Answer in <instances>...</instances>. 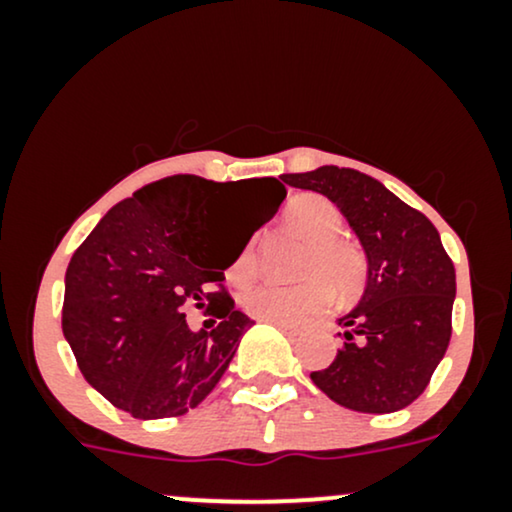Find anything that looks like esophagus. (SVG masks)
<instances>
[{"instance_id":"1","label":"esophagus","mask_w":512,"mask_h":512,"mask_svg":"<svg viewBox=\"0 0 512 512\" xmlns=\"http://www.w3.org/2000/svg\"><path fill=\"white\" fill-rule=\"evenodd\" d=\"M274 327H279L281 332H286V334H291V337H296V334H301V330H298V327H293V325H286V322H272Z\"/></svg>"}]
</instances>
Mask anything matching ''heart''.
<instances>
[{"label": "heart", "mask_w": 512, "mask_h": 512, "mask_svg": "<svg viewBox=\"0 0 512 512\" xmlns=\"http://www.w3.org/2000/svg\"><path fill=\"white\" fill-rule=\"evenodd\" d=\"M284 221L308 243L301 264V274L308 279L298 284L262 281L250 286L240 293L245 313L267 322H301L303 317L325 310L332 291L342 298L361 293L368 279V260L356 245L342 238L344 214L337 204L313 192L298 195L286 204ZM255 269V238H250L228 267V276L236 284H245L255 276Z\"/></svg>", "instance_id": "heart-1"}]
</instances>
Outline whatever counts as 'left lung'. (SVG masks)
Returning <instances> with one entry per match:
<instances>
[{"label":"left lung","mask_w":512,"mask_h":512,"mask_svg":"<svg viewBox=\"0 0 512 512\" xmlns=\"http://www.w3.org/2000/svg\"><path fill=\"white\" fill-rule=\"evenodd\" d=\"M281 180L337 204L368 260L361 301L339 317L344 346L310 378L332 402L363 414L409 407L428 387L452 334L455 267L436 226L354 168L322 166Z\"/></svg>","instance_id":"obj_1"}]
</instances>
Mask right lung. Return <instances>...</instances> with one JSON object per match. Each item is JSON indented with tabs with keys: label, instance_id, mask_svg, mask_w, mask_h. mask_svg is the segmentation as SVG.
I'll return each mask as SVG.
<instances>
[{
	"label": "right lung",
	"instance_id": "obj_1",
	"mask_svg": "<svg viewBox=\"0 0 512 512\" xmlns=\"http://www.w3.org/2000/svg\"><path fill=\"white\" fill-rule=\"evenodd\" d=\"M267 216L214 252L221 197L236 182L173 175L115 204L74 252L64 276L62 332L86 383L134 419L187 414L214 390L252 320L223 291L252 233L284 202L276 178ZM208 305L190 331L184 308Z\"/></svg>",
	"mask_w": 512,
	"mask_h": 512
}]
</instances>
